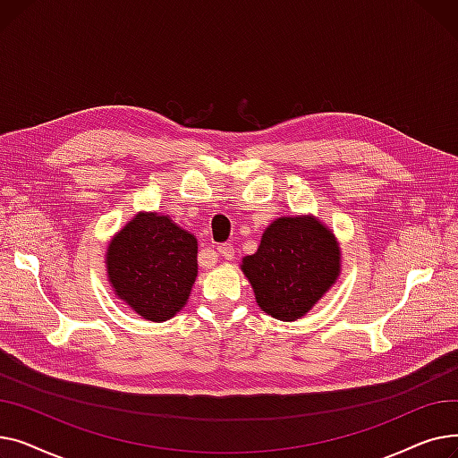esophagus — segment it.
<instances>
[{"label":"esophagus","instance_id":"1","mask_svg":"<svg viewBox=\"0 0 458 458\" xmlns=\"http://www.w3.org/2000/svg\"><path fill=\"white\" fill-rule=\"evenodd\" d=\"M216 250H219V254H221L225 259H233V247H232L230 243L221 245Z\"/></svg>","mask_w":458,"mask_h":458}]
</instances>
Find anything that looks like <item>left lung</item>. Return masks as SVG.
Segmentation results:
<instances>
[{
	"instance_id": "obj_1",
	"label": "left lung",
	"mask_w": 458,
	"mask_h": 458,
	"mask_svg": "<svg viewBox=\"0 0 458 458\" xmlns=\"http://www.w3.org/2000/svg\"><path fill=\"white\" fill-rule=\"evenodd\" d=\"M342 252L334 233L311 215L280 216L245 256L258 306L275 319L295 321L318 304L340 276Z\"/></svg>"
}]
</instances>
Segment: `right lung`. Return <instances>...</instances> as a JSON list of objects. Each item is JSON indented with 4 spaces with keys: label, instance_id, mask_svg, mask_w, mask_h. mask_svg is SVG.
Segmentation results:
<instances>
[{
    "label": "right lung",
    "instance_id": "obj_1",
    "mask_svg": "<svg viewBox=\"0 0 458 458\" xmlns=\"http://www.w3.org/2000/svg\"><path fill=\"white\" fill-rule=\"evenodd\" d=\"M197 237L166 215L140 211L107 247L114 295L142 319L161 323L185 306L197 280Z\"/></svg>",
    "mask_w": 458,
    "mask_h": 458
}]
</instances>
